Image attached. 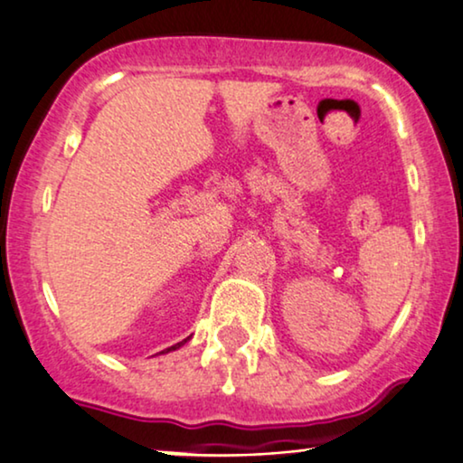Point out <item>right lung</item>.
Masks as SVG:
<instances>
[{
  "label": "right lung",
  "mask_w": 463,
  "mask_h": 463,
  "mask_svg": "<svg viewBox=\"0 0 463 463\" xmlns=\"http://www.w3.org/2000/svg\"><path fill=\"white\" fill-rule=\"evenodd\" d=\"M190 339V337H188ZM188 339H184V342H179V344H175V346H171V348H166V350H162V353H157V354H166V353H171V350H177V348H181L184 346L185 342H188Z\"/></svg>",
  "instance_id": "1"
}]
</instances>
